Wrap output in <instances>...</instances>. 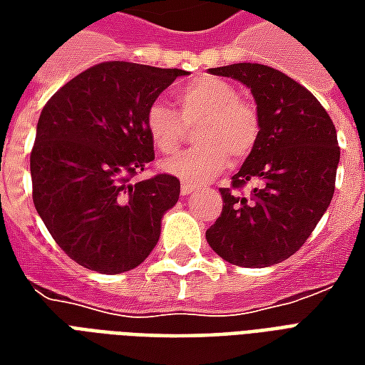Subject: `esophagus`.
Masks as SVG:
<instances>
[{
  "label": "esophagus",
  "instance_id": "1",
  "mask_svg": "<svg viewBox=\"0 0 365 365\" xmlns=\"http://www.w3.org/2000/svg\"><path fill=\"white\" fill-rule=\"evenodd\" d=\"M182 195H190V193H193L195 191V185L193 183H182Z\"/></svg>",
  "mask_w": 365,
  "mask_h": 365
}]
</instances>
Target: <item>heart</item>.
Segmentation results:
<instances>
[{"label":"heart","instance_id":"1","mask_svg":"<svg viewBox=\"0 0 365 365\" xmlns=\"http://www.w3.org/2000/svg\"><path fill=\"white\" fill-rule=\"evenodd\" d=\"M238 90L227 80L199 76L175 91L180 115L162 101H154L144 111V130L154 148L164 154L174 152L185 125L195 127V143L162 162V170L185 183H203L219 175L229 160H245L260 136V119L252 105L238 99ZM182 119L180 120L179 117Z\"/></svg>","mask_w":365,"mask_h":365}]
</instances>
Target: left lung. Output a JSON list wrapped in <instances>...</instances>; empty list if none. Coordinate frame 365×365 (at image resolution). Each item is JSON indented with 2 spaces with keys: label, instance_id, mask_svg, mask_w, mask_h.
<instances>
[{
  "label": "left lung",
  "instance_id": "obj_1",
  "mask_svg": "<svg viewBox=\"0 0 365 365\" xmlns=\"http://www.w3.org/2000/svg\"><path fill=\"white\" fill-rule=\"evenodd\" d=\"M245 83L256 101L260 136L254 150L221 187V217L209 246L242 268H268L297 252L329 209L340 160L336 128L319 99L301 83L264 64L209 68ZM254 182L250 196L240 190Z\"/></svg>",
  "mask_w": 365,
  "mask_h": 365
}]
</instances>
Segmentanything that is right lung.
Wrapping results in <instances>:
<instances>
[{
	"label": "right lung",
	"mask_w": 365,
	"mask_h": 365,
	"mask_svg": "<svg viewBox=\"0 0 365 365\" xmlns=\"http://www.w3.org/2000/svg\"><path fill=\"white\" fill-rule=\"evenodd\" d=\"M180 76L187 72L103 62L44 105L31 152L33 201L56 245L83 268L123 274L158 245L180 180L130 178L154 160L144 111Z\"/></svg>",
	"instance_id": "add662e5"
}]
</instances>
